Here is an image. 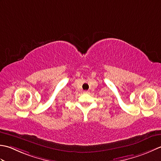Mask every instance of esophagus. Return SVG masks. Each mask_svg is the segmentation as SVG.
Segmentation results:
<instances>
[{"label": "esophagus", "instance_id": "1", "mask_svg": "<svg viewBox=\"0 0 161 161\" xmlns=\"http://www.w3.org/2000/svg\"><path fill=\"white\" fill-rule=\"evenodd\" d=\"M83 93L84 94H87V93H89V92H88V91H84Z\"/></svg>", "mask_w": 161, "mask_h": 161}]
</instances>
